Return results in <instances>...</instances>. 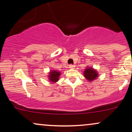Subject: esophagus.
<instances>
[{"instance_id": "1", "label": "esophagus", "mask_w": 132, "mask_h": 132, "mask_svg": "<svg viewBox=\"0 0 132 132\" xmlns=\"http://www.w3.org/2000/svg\"><path fill=\"white\" fill-rule=\"evenodd\" d=\"M69 68L70 69H73V68H75V66L74 65H72V64H70L69 65Z\"/></svg>"}]
</instances>
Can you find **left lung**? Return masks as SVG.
I'll list each match as a JSON object with an SVG mask.
<instances>
[{
    "instance_id": "left-lung-1",
    "label": "left lung",
    "mask_w": 132,
    "mask_h": 132,
    "mask_svg": "<svg viewBox=\"0 0 132 132\" xmlns=\"http://www.w3.org/2000/svg\"><path fill=\"white\" fill-rule=\"evenodd\" d=\"M83 75L85 79L89 82L93 81V80L98 79L99 74L96 70L90 67H87L83 71Z\"/></svg>"
}]
</instances>
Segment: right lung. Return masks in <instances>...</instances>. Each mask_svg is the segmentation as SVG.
Segmentation results:
<instances>
[{
	"instance_id": "right-lung-1",
	"label": "right lung",
	"mask_w": 132,
	"mask_h": 132,
	"mask_svg": "<svg viewBox=\"0 0 132 132\" xmlns=\"http://www.w3.org/2000/svg\"><path fill=\"white\" fill-rule=\"evenodd\" d=\"M48 79L52 83H56L60 80L61 72L59 71L52 70L48 72Z\"/></svg>"
}]
</instances>
